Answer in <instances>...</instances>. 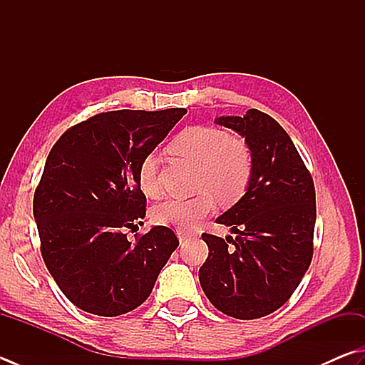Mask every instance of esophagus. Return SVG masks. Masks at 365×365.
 <instances>
[{"instance_id": "1", "label": "esophagus", "mask_w": 365, "mask_h": 365, "mask_svg": "<svg viewBox=\"0 0 365 365\" xmlns=\"http://www.w3.org/2000/svg\"><path fill=\"white\" fill-rule=\"evenodd\" d=\"M194 235H192V233H189V232H185V230H178V238H180V243H184L185 240H189V238H192Z\"/></svg>"}]
</instances>
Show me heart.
I'll return each instance as SVG.
<instances>
[{"mask_svg": "<svg viewBox=\"0 0 365 365\" xmlns=\"http://www.w3.org/2000/svg\"><path fill=\"white\" fill-rule=\"evenodd\" d=\"M175 155L198 165L195 197L181 200L168 198L153 210V219L159 225H171L180 230H192L216 208L215 197L224 205L238 202L247 190L252 176V154L247 144L222 128L192 125L181 130L170 144ZM138 184L143 194H160L159 160L148 154L140 163Z\"/></svg>", "mask_w": 365, "mask_h": 365, "instance_id": "b5f03b06", "label": "heart"}]
</instances>
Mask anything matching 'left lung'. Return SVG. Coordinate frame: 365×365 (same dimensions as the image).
Returning a JSON list of instances; mask_svg holds the SVG:
<instances>
[{
	"mask_svg": "<svg viewBox=\"0 0 365 365\" xmlns=\"http://www.w3.org/2000/svg\"><path fill=\"white\" fill-rule=\"evenodd\" d=\"M215 122L243 136L252 176L246 194L216 219L237 237L202 235L210 252L198 279L219 312L262 318L289 300L310 267L314 184L289 135L268 114L250 109L243 118L222 115Z\"/></svg>",
	"mask_w": 365,
	"mask_h": 365,
	"instance_id": "obj_1",
	"label": "left lung"
}]
</instances>
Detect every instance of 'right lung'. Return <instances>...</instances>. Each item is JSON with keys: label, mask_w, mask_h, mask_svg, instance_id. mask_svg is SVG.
<instances>
[{"label": "right lung", "mask_w": 365, "mask_h": 365, "mask_svg": "<svg viewBox=\"0 0 365 365\" xmlns=\"http://www.w3.org/2000/svg\"><path fill=\"white\" fill-rule=\"evenodd\" d=\"M185 113H101L68 128L47 155L33 198L41 254L81 310L108 318L135 310L180 245L163 225L135 235V242L123 230L146 216L141 160Z\"/></svg>", "instance_id": "add662e5"}]
</instances>
